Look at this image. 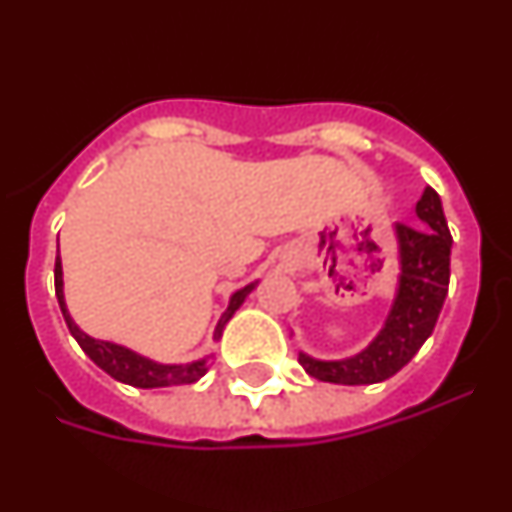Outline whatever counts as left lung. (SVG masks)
Instances as JSON below:
<instances>
[{
	"label": "left lung",
	"mask_w": 512,
	"mask_h": 512,
	"mask_svg": "<svg viewBox=\"0 0 512 512\" xmlns=\"http://www.w3.org/2000/svg\"><path fill=\"white\" fill-rule=\"evenodd\" d=\"M420 228L395 223L397 287L390 312L377 336L359 354L346 359H315L300 351L302 369L330 384H377L395 377L420 351L436 328L441 307L449 295L451 233L443 215L441 197L425 187L415 205Z\"/></svg>",
	"instance_id": "1"
}]
</instances>
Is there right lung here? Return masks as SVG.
<instances>
[{
    "label": "right lung",
    "mask_w": 512,
    "mask_h": 512,
    "mask_svg": "<svg viewBox=\"0 0 512 512\" xmlns=\"http://www.w3.org/2000/svg\"><path fill=\"white\" fill-rule=\"evenodd\" d=\"M259 279L246 287L235 289L233 295H230L228 310L223 312V318L217 320L215 333H212V341H220L223 338V330L228 325V320L233 318L235 310L246 302V297L251 295L253 289H256ZM56 297L58 305H61L63 320L69 325L71 336L76 338L81 348H84V354L94 361V364L102 369V372L110 374L112 379L122 384H130V387H140V390H156V387H174V384H194L197 379L205 377L210 372V364L215 359V354H207L202 359L187 361V364H164V361H153L148 356L138 354L133 348L120 346V343L112 341H102V338H92L89 333L79 328L71 318L69 307H66V295H63V266H61V256H56Z\"/></svg>",
    "instance_id": "add662e5"
}]
</instances>
